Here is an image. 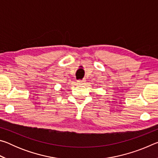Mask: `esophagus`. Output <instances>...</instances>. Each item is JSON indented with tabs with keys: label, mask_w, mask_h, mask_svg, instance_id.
Returning <instances> with one entry per match:
<instances>
[{
	"label": "esophagus",
	"mask_w": 158,
	"mask_h": 158,
	"mask_svg": "<svg viewBox=\"0 0 158 158\" xmlns=\"http://www.w3.org/2000/svg\"><path fill=\"white\" fill-rule=\"evenodd\" d=\"M85 81L84 79H83V80L79 79V80H78V81H77V83H78V84H79V85H84L85 84Z\"/></svg>",
	"instance_id": "esophagus-1"
}]
</instances>
